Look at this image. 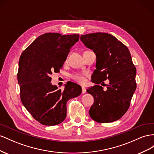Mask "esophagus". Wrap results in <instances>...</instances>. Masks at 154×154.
I'll return each instance as SVG.
<instances>
[{"instance_id":"obj_1","label":"esophagus","mask_w":154,"mask_h":154,"mask_svg":"<svg viewBox=\"0 0 154 154\" xmlns=\"http://www.w3.org/2000/svg\"><path fill=\"white\" fill-rule=\"evenodd\" d=\"M86 91V89L85 88V87H82V94H85Z\"/></svg>"}]
</instances>
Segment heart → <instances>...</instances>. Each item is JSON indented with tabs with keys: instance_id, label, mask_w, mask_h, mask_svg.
<instances>
[{
	"instance_id": "heart-1",
	"label": "heart",
	"mask_w": 154,
	"mask_h": 154,
	"mask_svg": "<svg viewBox=\"0 0 154 154\" xmlns=\"http://www.w3.org/2000/svg\"><path fill=\"white\" fill-rule=\"evenodd\" d=\"M86 75L87 74L85 73L75 72L72 75L71 77L74 81H75L78 83H79V84L84 85L86 82Z\"/></svg>"
}]
</instances>
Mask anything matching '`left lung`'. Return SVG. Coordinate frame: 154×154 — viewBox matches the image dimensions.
I'll list each match as a JSON object with an SVG mask.
<instances>
[{
  "mask_svg": "<svg viewBox=\"0 0 154 154\" xmlns=\"http://www.w3.org/2000/svg\"><path fill=\"white\" fill-rule=\"evenodd\" d=\"M81 41L96 55L91 81L95 86L87 89L94 98L89 114L100 123L119 119L128 110L136 89V68L129 50L117 38L107 33L82 35ZM108 79L107 89L98 85Z\"/></svg>",
  "mask_w": 154,
  "mask_h": 154,
  "instance_id": "8db88e82",
  "label": "left lung"
}]
</instances>
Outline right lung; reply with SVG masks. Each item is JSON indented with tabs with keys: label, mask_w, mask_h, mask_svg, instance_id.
Listing matches in <instances>:
<instances>
[{
	"label": "right lung",
	"mask_w": 154,
	"mask_h": 154,
	"mask_svg": "<svg viewBox=\"0 0 154 154\" xmlns=\"http://www.w3.org/2000/svg\"><path fill=\"white\" fill-rule=\"evenodd\" d=\"M78 34L46 33L22 53L17 79L24 106L36 121L46 126L61 123L66 117V103L80 95L81 87L68 82L64 90L51 84L52 72H59Z\"/></svg>",
	"instance_id": "obj_1"
}]
</instances>
